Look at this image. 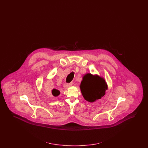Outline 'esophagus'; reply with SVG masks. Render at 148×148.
I'll use <instances>...</instances> for the list:
<instances>
[{
    "instance_id": "esophagus-1",
    "label": "esophagus",
    "mask_w": 148,
    "mask_h": 148,
    "mask_svg": "<svg viewBox=\"0 0 148 148\" xmlns=\"http://www.w3.org/2000/svg\"><path fill=\"white\" fill-rule=\"evenodd\" d=\"M73 84V82H71V83H69V84L65 83V84H64V88L65 89H67V88H68L69 87H70V86H71Z\"/></svg>"
}]
</instances>
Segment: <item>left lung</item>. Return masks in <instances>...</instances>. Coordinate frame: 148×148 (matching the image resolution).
<instances>
[{"label": "left lung", "instance_id": "8db88e82", "mask_svg": "<svg viewBox=\"0 0 148 148\" xmlns=\"http://www.w3.org/2000/svg\"><path fill=\"white\" fill-rule=\"evenodd\" d=\"M80 88L84 98L93 103L105 95L108 85L103 77L87 73L83 77Z\"/></svg>", "mask_w": 148, "mask_h": 148}]
</instances>
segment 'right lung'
Wrapping results in <instances>:
<instances>
[{"label": "right lung", "instance_id": "1", "mask_svg": "<svg viewBox=\"0 0 148 148\" xmlns=\"http://www.w3.org/2000/svg\"><path fill=\"white\" fill-rule=\"evenodd\" d=\"M60 91L56 89H53V90H51V94L54 97H58L60 94Z\"/></svg>", "mask_w": 148, "mask_h": 148}]
</instances>
